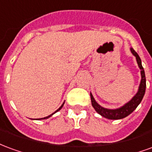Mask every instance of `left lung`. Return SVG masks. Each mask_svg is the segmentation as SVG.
Returning a JSON list of instances; mask_svg holds the SVG:
<instances>
[{
  "instance_id": "obj_1",
  "label": "left lung",
  "mask_w": 152,
  "mask_h": 152,
  "mask_svg": "<svg viewBox=\"0 0 152 152\" xmlns=\"http://www.w3.org/2000/svg\"><path fill=\"white\" fill-rule=\"evenodd\" d=\"M130 50L132 53L136 57L137 63L141 70V76H142L137 93L133 97V99H131L129 102L125 103L124 106H122L120 108L107 109L104 108V107H102L99 105V103L95 101V99H94L92 94L90 93V98H91V102H92L93 107L95 109L96 112H98L99 115H101L102 116L107 118V119H109V120H120V119H123V118L128 116L129 115L131 114L135 109L137 108V107L142 102L144 94H145V91H146V76H145V72H144L143 67L142 66V61H141L140 57L138 56V54L136 53V51L133 48H130Z\"/></svg>"
}]
</instances>
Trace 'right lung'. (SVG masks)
I'll return each mask as SVG.
<instances>
[{
  "mask_svg": "<svg viewBox=\"0 0 152 152\" xmlns=\"http://www.w3.org/2000/svg\"><path fill=\"white\" fill-rule=\"evenodd\" d=\"M64 102H65V101H64ZM64 102H63V104H62V106H61V107H60L58 109V110H57V111H55V112H53V114H51V115H48V116H46V117H44V118H40V119H39V120H45V119H47V118H49V117H50V116H52V115H53V114H54V113H56L57 112H58V111H59L60 109L62 108V107H63V104H64Z\"/></svg>",
  "mask_w": 152,
  "mask_h": 152,
  "instance_id": "1",
  "label": "right lung"
}]
</instances>
